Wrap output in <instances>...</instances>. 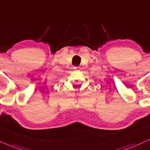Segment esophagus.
Masks as SVG:
<instances>
[{"instance_id": "34e87169", "label": "esophagus", "mask_w": 150, "mask_h": 150, "mask_svg": "<svg viewBox=\"0 0 150 150\" xmlns=\"http://www.w3.org/2000/svg\"><path fill=\"white\" fill-rule=\"evenodd\" d=\"M74 69H79V70H83V69H84V66H78V67H74Z\"/></svg>"}]
</instances>
